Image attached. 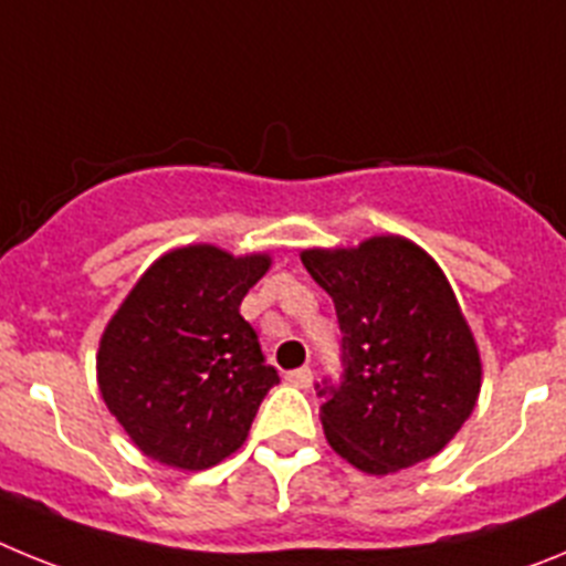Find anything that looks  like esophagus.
I'll list each match as a JSON object with an SVG mask.
<instances>
[{
	"label": "esophagus",
	"mask_w": 566,
	"mask_h": 566,
	"mask_svg": "<svg viewBox=\"0 0 566 566\" xmlns=\"http://www.w3.org/2000/svg\"><path fill=\"white\" fill-rule=\"evenodd\" d=\"M286 382L294 385V388H308L312 385V368H294V371L286 374Z\"/></svg>",
	"instance_id": "1"
}]
</instances>
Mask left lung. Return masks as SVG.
<instances>
[{
	"mask_svg": "<svg viewBox=\"0 0 566 566\" xmlns=\"http://www.w3.org/2000/svg\"><path fill=\"white\" fill-rule=\"evenodd\" d=\"M300 260L343 328L345 377L319 408L332 451L371 476L437 457L482 391L476 337L437 260L391 232Z\"/></svg>",
	"mask_w": 566,
	"mask_h": 566,
	"instance_id": "obj_1",
	"label": "left lung"
}]
</instances>
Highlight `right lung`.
I'll return each mask as SVG.
<instances>
[{
    "label": "right lung",
    "instance_id": "obj_1",
    "mask_svg": "<svg viewBox=\"0 0 566 566\" xmlns=\"http://www.w3.org/2000/svg\"><path fill=\"white\" fill-rule=\"evenodd\" d=\"M269 266V252L232 254L214 243L169 249L107 319L98 391L144 457L207 470L247 442L260 402L280 382L240 317V300Z\"/></svg>",
    "mask_w": 566,
    "mask_h": 566
}]
</instances>
